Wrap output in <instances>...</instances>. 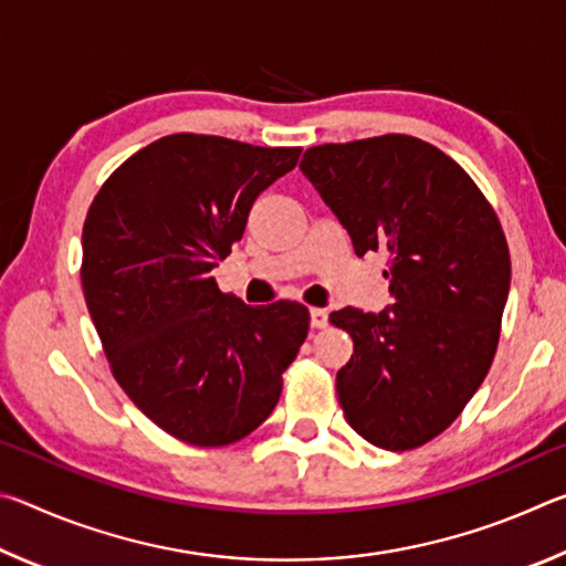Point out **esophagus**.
<instances>
[{
    "mask_svg": "<svg viewBox=\"0 0 566 566\" xmlns=\"http://www.w3.org/2000/svg\"><path fill=\"white\" fill-rule=\"evenodd\" d=\"M310 319L314 329H324L329 322V312L322 310V306H314V310H310Z\"/></svg>",
    "mask_w": 566,
    "mask_h": 566,
    "instance_id": "34e87169",
    "label": "esophagus"
}]
</instances>
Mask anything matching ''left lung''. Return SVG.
<instances>
[{
    "label": "left lung",
    "instance_id": "obj_1",
    "mask_svg": "<svg viewBox=\"0 0 566 566\" xmlns=\"http://www.w3.org/2000/svg\"><path fill=\"white\" fill-rule=\"evenodd\" d=\"M300 169L352 237L385 252L395 304L329 314L354 342L337 371L344 419L369 444L407 452L442 434L482 385L510 294V247L474 179L409 134L319 145Z\"/></svg>",
    "mask_w": 566,
    "mask_h": 566
}]
</instances>
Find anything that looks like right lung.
Wrapping results in <instances>:
<instances>
[{"label": "right lung", "instance_id": "add662e5", "mask_svg": "<svg viewBox=\"0 0 566 566\" xmlns=\"http://www.w3.org/2000/svg\"><path fill=\"white\" fill-rule=\"evenodd\" d=\"M300 151L169 134L114 169L84 219L82 290L112 375L179 442L254 432L310 332L304 304L249 306L212 276Z\"/></svg>", "mask_w": 566, "mask_h": 566}]
</instances>
